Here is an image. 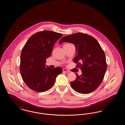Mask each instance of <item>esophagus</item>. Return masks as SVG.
<instances>
[{
    "mask_svg": "<svg viewBox=\"0 0 125 125\" xmlns=\"http://www.w3.org/2000/svg\"><path fill=\"white\" fill-rule=\"evenodd\" d=\"M63 71L64 72H65V73H66L70 72L69 71H68V70H66V69H63Z\"/></svg>",
    "mask_w": 125,
    "mask_h": 125,
    "instance_id": "esophagus-1",
    "label": "esophagus"
}]
</instances>
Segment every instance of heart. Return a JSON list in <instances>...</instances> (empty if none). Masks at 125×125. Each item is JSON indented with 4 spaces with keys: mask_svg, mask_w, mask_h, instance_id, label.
<instances>
[{
    "mask_svg": "<svg viewBox=\"0 0 125 125\" xmlns=\"http://www.w3.org/2000/svg\"><path fill=\"white\" fill-rule=\"evenodd\" d=\"M70 43H67V44H65V45H68V44H70Z\"/></svg>",
    "mask_w": 125,
    "mask_h": 125,
    "instance_id": "b5f03b06",
    "label": "heart"
}]
</instances>
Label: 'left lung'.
<instances>
[{"instance_id": "1", "label": "left lung", "mask_w": 125, "mask_h": 125, "mask_svg": "<svg viewBox=\"0 0 125 125\" xmlns=\"http://www.w3.org/2000/svg\"><path fill=\"white\" fill-rule=\"evenodd\" d=\"M68 42L75 47L76 55L73 61L81 67V75L75 73L76 80L71 82L72 88L81 94H88L101 84L107 69L105 53L94 37L82 33H76L62 37L59 43Z\"/></svg>"}]
</instances>
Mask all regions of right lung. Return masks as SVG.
I'll list each match as a JSON object with an SVG mask.
<instances>
[{"instance_id":"add662e5","label":"right lung","mask_w":125,"mask_h":125,"mask_svg":"<svg viewBox=\"0 0 125 125\" xmlns=\"http://www.w3.org/2000/svg\"><path fill=\"white\" fill-rule=\"evenodd\" d=\"M62 35L53 31L38 32L30 37L22 49L20 70L22 78L30 89L42 92L50 89L62 68L46 66V60L52 52L54 45Z\"/></svg>"}]
</instances>
